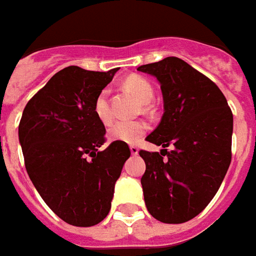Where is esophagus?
Listing matches in <instances>:
<instances>
[{
    "mask_svg": "<svg viewBox=\"0 0 256 256\" xmlns=\"http://www.w3.org/2000/svg\"><path fill=\"white\" fill-rule=\"evenodd\" d=\"M130 153L133 156L138 154V148H137L136 146H130Z\"/></svg>",
    "mask_w": 256,
    "mask_h": 256,
    "instance_id": "obj_1",
    "label": "esophagus"
}]
</instances>
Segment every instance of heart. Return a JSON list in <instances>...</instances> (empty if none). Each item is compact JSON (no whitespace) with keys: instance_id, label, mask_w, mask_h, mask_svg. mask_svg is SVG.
Returning <instances> with one entry per match:
<instances>
[{"instance_id":"obj_1","label":"heart","mask_w":256,"mask_h":256,"mask_svg":"<svg viewBox=\"0 0 256 256\" xmlns=\"http://www.w3.org/2000/svg\"><path fill=\"white\" fill-rule=\"evenodd\" d=\"M124 86L128 88L130 92L136 96L142 103H148L154 96V89L152 84L140 76H132L126 79ZM94 114L96 118L100 120L103 124H108L112 119L110 106H109V90L103 89L94 99ZM147 132V124L144 122H124L120 120L113 123L109 130H108V136L113 142H120V143H126V144H134L137 143L143 134Z\"/></svg>"}]
</instances>
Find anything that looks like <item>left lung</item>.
Returning a JSON list of instances; mask_svg holds the SVG:
<instances>
[{
	"mask_svg": "<svg viewBox=\"0 0 256 256\" xmlns=\"http://www.w3.org/2000/svg\"><path fill=\"white\" fill-rule=\"evenodd\" d=\"M137 70L158 80L164 103L158 126L146 137L163 148L138 153L146 163V207L162 222L181 224L207 207L228 172L232 112L218 86L180 58H164Z\"/></svg>",
	"mask_w": 256,
	"mask_h": 256,
	"instance_id": "8db88e82",
	"label": "left lung"
}]
</instances>
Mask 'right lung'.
Listing matches in <instances>:
<instances>
[{
  "instance_id": "1",
  "label": "right lung",
  "mask_w": 256,
  "mask_h": 256,
  "mask_svg": "<svg viewBox=\"0 0 256 256\" xmlns=\"http://www.w3.org/2000/svg\"><path fill=\"white\" fill-rule=\"evenodd\" d=\"M109 72L68 66L24 109L18 128L26 172L55 214L75 226H92L109 214L114 184L130 157L126 143H104L94 99L110 84Z\"/></svg>"
}]
</instances>
